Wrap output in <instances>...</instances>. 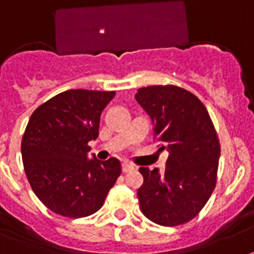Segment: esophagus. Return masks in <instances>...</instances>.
<instances>
[{
    "mask_svg": "<svg viewBox=\"0 0 254 254\" xmlns=\"http://www.w3.org/2000/svg\"><path fill=\"white\" fill-rule=\"evenodd\" d=\"M123 172L124 174H127V172H129V171L134 170V166L133 164H130V163H123Z\"/></svg>",
    "mask_w": 254,
    "mask_h": 254,
    "instance_id": "obj_1",
    "label": "esophagus"
}]
</instances>
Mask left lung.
<instances>
[{
    "label": "left lung",
    "mask_w": 254,
    "mask_h": 254,
    "mask_svg": "<svg viewBox=\"0 0 254 254\" xmlns=\"http://www.w3.org/2000/svg\"><path fill=\"white\" fill-rule=\"evenodd\" d=\"M135 100L154 125V139L170 152L166 168L141 167L137 195L143 215L166 227L193 219L216 184L220 146L209 112L195 95L177 86L138 88Z\"/></svg>",
    "instance_id": "obj_1"
}]
</instances>
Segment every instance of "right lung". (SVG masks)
<instances>
[{"label":"right lung","mask_w":254,"mask_h":254,"mask_svg":"<svg viewBox=\"0 0 254 254\" xmlns=\"http://www.w3.org/2000/svg\"><path fill=\"white\" fill-rule=\"evenodd\" d=\"M116 92L67 90L31 115L22 138L24 172L32 190L49 210L67 218L96 213L121 174L116 158L88 159V142Z\"/></svg>","instance_id":"1"}]
</instances>
